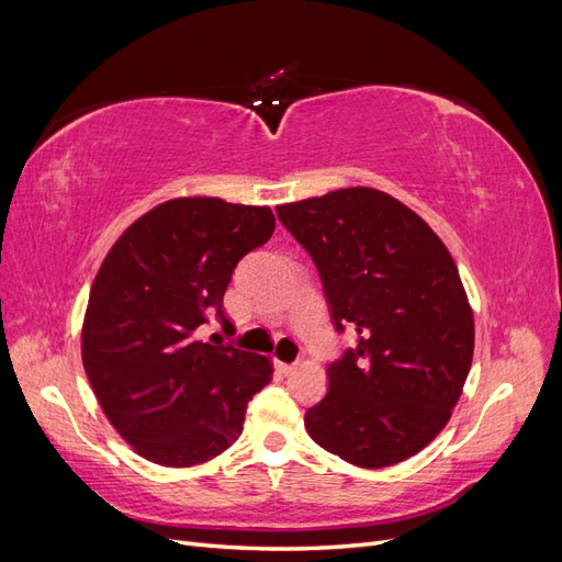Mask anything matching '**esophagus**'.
<instances>
[{
    "label": "esophagus",
    "mask_w": 562,
    "mask_h": 562,
    "mask_svg": "<svg viewBox=\"0 0 562 562\" xmlns=\"http://www.w3.org/2000/svg\"><path fill=\"white\" fill-rule=\"evenodd\" d=\"M277 370L281 372V375H291V372L295 370V363H283V361H277Z\"/></svg>",
    "instance_id": "obj_1"
}]
</instances>
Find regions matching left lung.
I'll list each match as a JSON object with an SVG mask.
<instances>
[{
    "instance_id": "1",
    "label": "left lung",
    "mask_w": 562,
    "mask_h": 562,
    "mask_svg": "<svg viewBox=\"0 0 562 562\" xmlns=\"http://www.w3.org/2000/svg\"><path fill=\"white\" fill-rule=\"evenodd\" d=\"M277 215L312 255L335 328L359 333L328 366V394L304 427L353 467L405 462L443 431L473 361V312L450 250L372 187L283 203Z\"/></svg>"
}]
</instances>
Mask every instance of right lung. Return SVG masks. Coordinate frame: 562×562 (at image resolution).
Here are the masks:
<instances>
[{
	"label": "right lung",
	"instance_id": "obj_1",
	"mask_svg": "<svg viewBox=\"0 0 562 562\" xmlns=\"http://www.w3.org/2000/svg\"><path fill=\"white\" fill-rule=\"evenodd\" d=\"M269 206L180 196L140 215L100 265L81 326V361L105 417L161 467H196L244 431L271 380L269 356L201 342L246 252L274 234Z\"/></svg>",
	"mask_w": 562,
	"mask_h": 562
}]
</instances>
